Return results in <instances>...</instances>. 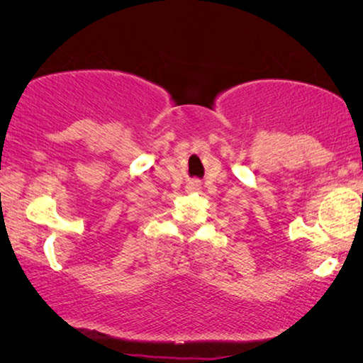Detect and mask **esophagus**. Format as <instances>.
Instances as JSON below:
<instances>
[{
	"instance_id": "esophagus-1",
	"label": "esophagus",
	"mask_w": 363,
	"mask_h": 363,
	"mask_svg": "<svg viewBox=\"0 0 363 363\" xmlns=\"http://www.w3.org/2000/svg\"><path fill=\"white\" fill-rule=\"evenodd\" d=\"M186 188H188V191H195V190H200V185H198V182H190Z\"/></svg>"
}]
</instances>
